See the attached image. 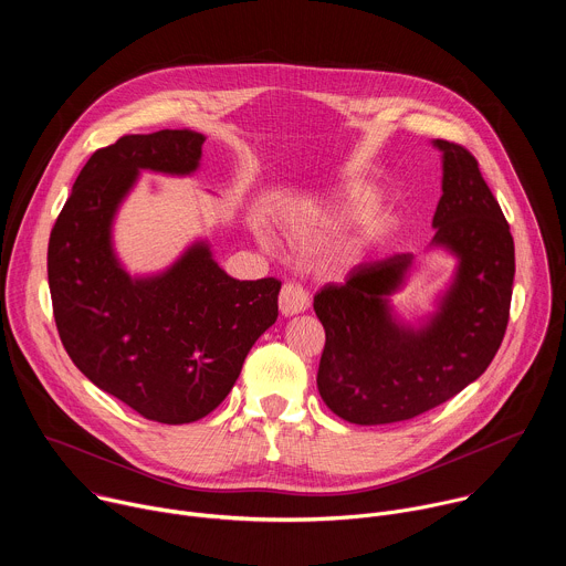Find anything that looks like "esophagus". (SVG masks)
<instances>
[{
	"label": "esophagus",
	"mask_w": 566,
	"mask_h": 566,
	"mask_svg": "<svg viewBox=\"0 0 566 566\" xmlns=\"http://www.w3.org/2000/svg\"><path fill=\"white\" fill-rule=\"evenodd\" d=\"M308 308V295L297 282H284L280 291V311L282 315H295Z\"/></svg>",
	"instance_id": "1"
}]
</instances>
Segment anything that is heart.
Wrapping results in <instances>:
<instances>
[{"instance_id":"obj_1","label":"heart","mask_w":566,"mask_h":566,"mask_svg":"<svg viewBox=\"0 0 566 566\" xmlns=\"http://www.w3.org/2000/svg\"><path fill=\"white\" fill-rule=\"evenodd\" d=\"M374 208V201L369 197H354L349 203H345L338 212L336 219L338 221H354V219H365Z\"/></svg>"}]
</instances>
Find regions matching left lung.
<instances>
[{
	"mask_svg": "<svg viewBox=\"0 0 566 566\" xmlns=\"http://www.w3.org/2000/svg\"><path fill=\"white\" fill-rule=\"evenodd\" d=\"M443 151L432 247L457 255L454 282L419 329L394 319L387 295L400 289L415 255L398 253L354 266L345 284L313 297L325 327L317 389L327 408L356 426L415 419L450 400L489 369L509 325L515 244L509 221L457 143Z\"/></svg>",
	"mask_w": 566,
	"mask_h": 566,
	"instance_id": "left-lung-1",
	"label": "left lung"
}]
</instances>
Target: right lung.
Returning a JSON list of instances; mask_svg holds the SVG:
<instances>
[{"label": "right lung", "instance_id": "add662e5", "mask_svg": "<svg viewBox=\"0 0 566 566\" xmlns=\"http://www.w3.org/2000/svg\"><path fill=\"white\" fill-rule=\"evenodd\" d=\"M206 136L127 134L92 154L49 239V289L60 340L96 387L149 421L210 415L255 340L277 319L282 282L234 280L197 241L168 271L129 277L112 221L140 170L192 175Z\"/></svg>", "mask_w": 566, "mask_h": 566}]
</instances>
